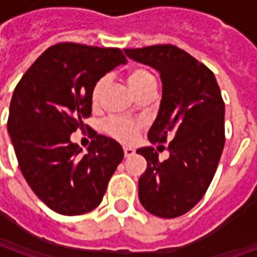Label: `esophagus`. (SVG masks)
Listing matches in <instances>:
<instances>
[{
  "label": "esophagus",
  "instance_id": "34e87169",
  "mask_svg": "<svg viewBox=\"0 0 257 257\" xmlns=\"http://www.w3.org/2000/svg\"><path fill=\"white\" fill-rule=\"evenodd\" d=\"M123 152H124V157H132V156L134 154V150L132 149V147H124Z\"/></svg>",
  "mask_w": 257,
  "mask_h": 257
}]
</instances>
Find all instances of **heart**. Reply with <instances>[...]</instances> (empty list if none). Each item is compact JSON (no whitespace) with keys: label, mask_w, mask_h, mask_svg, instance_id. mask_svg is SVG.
Here are the masks:
<instances>
[{"label":"heart","mask_w":257,"mask_h":257,"mask_svg":"<svg viewBox=\"0 0 257 257\" xmlns=\"http://www.w3.org/2000/svg\"><path fill=\"white\" fill-rule=\"evenodd\" d=\"M127 83L137 95L147 85L156 84V78L146 68H133L127 74ZM105 84H107V80L104 77L94 83L93 88H91V103L98 104L101 95H103ZM104 128L110 136H113L114 139L124 142V143H130V142H133L137 133H139L140 123L133 121V120H127V118H121V117H111L110 120H107Z\"/></svg>","instance_id":"heart-1"}]
</instances>
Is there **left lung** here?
<instances>
[{"instance_id":"left-lung-1","label":"left lung","mask_w":257,"mask_h":257,"mask_svg":"<svg viewBox=\"0 0 257 257\" xmlns=\"http://www.w3.org/2000/svg\"><path fill=\"white\" fill-rule=\"evenodd\" d=\"M124 53L157 70L162 78V101L149 140L152 144L167 137L173 140L164 162L152 146L137 150L147 162L139 179V199L147 212L173 219L200 202L217 169L224 147L220 88L206 65L176 45L130 48Z\"/></svg>"}]
</instances>
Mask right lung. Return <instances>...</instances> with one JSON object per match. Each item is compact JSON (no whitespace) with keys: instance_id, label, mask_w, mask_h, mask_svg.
I'll return each mask as SVG.
<instances>
[{"instance_id":"right-lung-1","label":"right lung","mask_w":257,"mask_h":257,"mask_svg":"<svg viewBox=\"0 0 257 257\" xmlns=\"http://www.w3.org/2000/svg\"><path fill=\"white\" fill-rule=\"evenodd\" d=\"M125 57L118 48L63 43L50 47L15 87L8 134L21 173L33 192L64 216L95 209L114 170L121 146L97 134L87 153L71 142L91 114V88Z\"/></svg>"}]
</instances>
